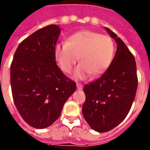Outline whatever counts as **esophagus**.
<instances>
[{
	"mask_svg": "<svg viewBox=\"0 0 150 150\" xmlns=\"http://www.w3.org/2000/svg\"><path fill=\"white\" fill-rule=\"evenodd\" d=\"M76 87H77L78 89H82L83 88V85L81 83H76Z\"/></svg>",
	"mask_w": 150,
	"mask_h": 150,
	"instance_id": "34e87169",
	"label": "esophagus"
}]
</instances>
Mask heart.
I'll return each instance as SVG.
<instances>
[{
    "instance_id": "heart-1",
    "label": "heart",
    "mask_w": 150,
    "mask_h": 150,
    "mask_svg": "<svg viewBox=\"0 0 150 150\" xmlns=\"http://www.w3.org/2000/svg\"><path fill=\"white\" fill-rule=\"evenodd\" d=\"M115 46L110 37L88 30L71 34L65 43L57 44L55 57L58 65L65 74H70L78 62L74 76L86 79L91 74L98 77L110 66L114 57Z\"/></svg>"
}]
</instances>
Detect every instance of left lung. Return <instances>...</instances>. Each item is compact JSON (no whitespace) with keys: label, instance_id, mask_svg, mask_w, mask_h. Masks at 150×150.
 <instances>
[{"label":"left lung","instance_id":"obj_1","mask_svg":"<svg viewBox=\"0 0 150 150\" xmlns=\"http://www.w3.org/2000/svg\"><path fill=\"white\" fill-rule=\"evenodd\" d=\"M117 43L110 66L95 81L85 85L83 115L98 132H109L126 117L137 88V66L134 55L113 31L106 28Z\"/></svg>","mask_w":150,"mask_h":150}]
</instances>
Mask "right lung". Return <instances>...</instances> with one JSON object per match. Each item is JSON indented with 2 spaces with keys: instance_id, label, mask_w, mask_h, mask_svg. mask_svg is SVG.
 <instances>
[{
  "instance_id": "add662e5",
  "label": "right lung",
  "mask_w": 150,
  "mask_h": 150,
  "mask_svg": "<svg viewBox=\"0 0 150 150\" xmlns=\"http://www.w3.org/2000/svg\"><path fill=\"white\" fill-rule=\"evenodd\" d=\"M60 33L56 25L33 33L19 43L10 66L13 101L22 119L33 128H47L56 121L76 90V83L55 62Z\"/></svg>"
}]
</instances>
